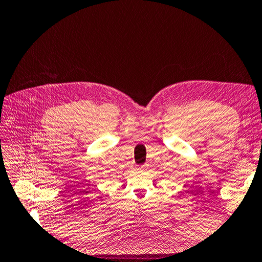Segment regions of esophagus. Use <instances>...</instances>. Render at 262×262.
Returning a JSON list of instances; mask_svg holds the SVG:
<instances>
[{
  "mask_svg": "<svg viewBox=\"0 0 262 262\" xmlns=\"http://www.w3.org/2000/svg\"><path fill=\"white\" fill-rule=\"evenodd\" d=\"M138 169H140V170H144V169H145V165H141V166H138Z\"/></svg>",
  "mask_w": 262,
  "mask_h": 262,
  "instance_id": "34e87169",
  "label": "esophagus"
}]
</instances>
